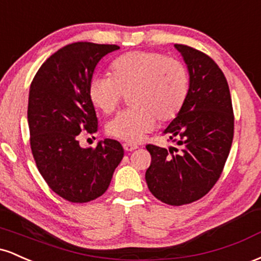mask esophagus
Here are the masks:
<instances>
[{
	"label": "esophagus",
	"mask_w": 261,
	"mask_h": 261,
	"mask_svg": "<svg viewBox=\"0 0 261 261\" xmlns=\"http://www.w3.org/2000/svg\"><path fill=\"white\" fill-rule=\"evenodd\" d=\"M122 147H124L125 151H127V152H131V151H134V149H136L137 147H139V146H137L136 143L125 142V143H122Z\"/></svg>",
	"instance_id": "1"
}]
</instances>
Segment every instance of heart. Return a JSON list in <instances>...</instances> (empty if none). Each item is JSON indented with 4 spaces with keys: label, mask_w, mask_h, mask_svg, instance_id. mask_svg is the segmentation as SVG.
<instances>
[{
    "label": "heart",
    "mask_w": 261,
    "mask_h": 261,
    "mask_svg": "<svg viewBox=\"0 0 261 261\" xmlns=\"http://www.w3.org/2000/svg\"><path fill=\"white\" fill-rule=\"evenodd\" d=\"M110 76L89 80L88 98L103 114H112L128 95L131 109L119 113L107 124L109 136L137 142L154 127L180 113L189 92L187 66L155 51H130L114 59Z\"/></svg>",
    "instance_id": "heart-1"
}]
</instances>
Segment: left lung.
<instances>
[{"mask_svg":"<svg viewBox=\"0 0 261 261\" xmlns=\"http://www.w3.org/2000/svg\"><path fill=\"white\" fill-rule=\"evenodd\" d=\"M175 47L188 65L190 86L163 135L178 147L146 145L151 154L146 181L162 202L181 206L201 199L220 179L232 146L234 114L228 82L216 62L188 45Z\"/></svg>","mask_w":261,"mask_h":261,"instance_id":"obj_1","label":"left lung"}]
</instances>
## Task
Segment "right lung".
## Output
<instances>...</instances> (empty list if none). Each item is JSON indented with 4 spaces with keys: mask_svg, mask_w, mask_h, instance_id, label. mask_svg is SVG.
<instances>
[{
    "mask_svg": "<svg viewBox=\"0 0 261 261\" xmlns=\"http://www.w3.org/2000/svg\"><path fill=\"white\" fill-rule=\"evenodd\" d=\"M118 45L88 41L68 44L53 54L35 73L29 89L28 124L32 154L54 193L83 203L103 195L124 157L116 140L82 148L80 134H95L98 119L88 98L89 80L99 60Z\"/></svg>",
    "mask_w": 261,
    "mask_h": 261,
    "instance_id": "right-lung-1",
    "label": "right lung"
}]
</instances>
